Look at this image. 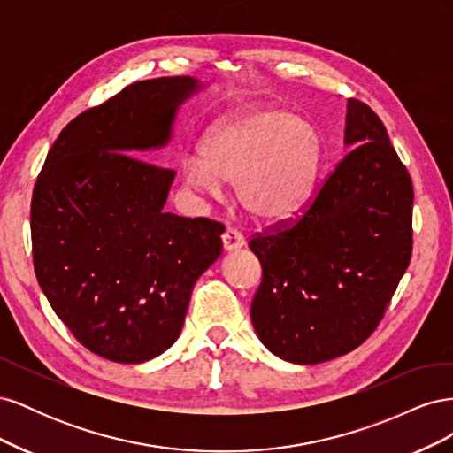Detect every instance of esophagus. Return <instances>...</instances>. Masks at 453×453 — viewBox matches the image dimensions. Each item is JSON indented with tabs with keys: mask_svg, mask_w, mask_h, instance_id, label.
<instances>
[{
	"mask_svg": "<svg viewBox=\"0 0 453 453\" xmlns=\"http://www.w3.org/2000/svg\"><path fill=\"white\" fill-rule=\"evenodd\" d=\"M243 245H245V238L238 228L228 226L223 232V248H225V251H236V250L243 248Z\"/></svg>",
	"mask_w": 453,
	"mask_h": 453,
	"instance_id": "obj_1",
	"label": "esophagus"
}]
</instances>
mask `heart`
<instances>
[{"instance_id":"obj_1","label":"heart","mask_w":453,"mask_h":453,"mask_svg":"<svg viewBox=\"0 0 453 453\" xmlns=\"http://www.w3.org/2000/svg\"><path fill=\"white\" fill-rule=\"evenodd\" d=\"M202 160H187L185 181L208 195L236 185L238 200L257 221H291L311 200L323 164L318 132L280 107H258L225 119L210 132Z\"/></svg>"}]
</instances>
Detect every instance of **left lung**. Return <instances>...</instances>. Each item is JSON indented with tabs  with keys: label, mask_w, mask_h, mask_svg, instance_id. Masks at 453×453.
<instances>
[{
	"label": "left lung",
	"mask_w": 453,
	"mask_h": 453,
	"mask_svg": "<svg viewBox=\"0 0 453 453\" xmlns=\"http://www.w3.org/2000/svg\"><path fill=\"white\" fill-rule=\"evenodd\" d=\"M344 143L295 221L250 240L263 266L251 303L260 342L296 365L331 361L376 331L412 257V180L380 117L348 100Z\"/></svg>",
	"instance_id": "8db88e82"
}]
</instances>
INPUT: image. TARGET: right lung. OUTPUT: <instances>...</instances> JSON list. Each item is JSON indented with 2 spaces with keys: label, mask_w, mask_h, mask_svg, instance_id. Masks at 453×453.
I'll return each instance as SVG.
<instances>
[{
  "label": "right lung",
  "mask_w": 453,
  "mask_h": 453,
  "mask_svg": "<svg viewBox=\"0 0 453 453\" xmlns=\"http://www.w3.org/2000/svg\"><path fill=\"white\" fill-rule=\"evenodd\" d=\"M193 77L138 81L52 143L32 195L37 281L79 344L138 365L180 338L190 293L223 251L225 226L164 211L173 170L145 150L172 138Z\"/></svg>",
  "instance_id": "right-lung-1"
}]
</instances>
